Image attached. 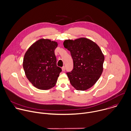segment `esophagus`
I'll return each instance as SVG.
<instances>
[{"label": "esophagus", "mask_w": 131, "mask_h": 131, "mask_svg": "<svg viewBox=\"0 0 131 131\" xmlns=\"http://www.w3.org/2000/svg\"><path fill=\"white\" fill-rule=\"evenodd\" d=\"M62 71H65V66L62 67Z\"/></svg>", "instance_id": "obj_1"}]
</instances>
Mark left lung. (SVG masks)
I'll use <instances>...</instances> for the list:
<instances>
[{"mask_svg":"<svg viewBox=\"0 0 131 131\" xmlns=\"http://www.w3.org/2000/svg\"><path fill=\"white\" fill-rule=\"evenodd\" d=\"M64 47L70 51L73 68L66 73L71 85L78 90L84 91L92 87L103 71L105 57L100 47L85 38L66 40Z\"/></svg>","mask_w":131,"mask_h":131,"instance_id":"8db88e82","label":"left lung"}]
</instances>
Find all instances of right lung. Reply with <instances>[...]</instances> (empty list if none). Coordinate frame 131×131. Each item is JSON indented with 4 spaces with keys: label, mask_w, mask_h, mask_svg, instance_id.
<instances>
[{
    "label": "right lung",
    "mask_w": 131,
    "mask_h": 131,
    "mask_svg": "<svg viewBox=\"0 0 131 131\" xmlns=\"http://www.w3.org/2000/svg\"><path fill=\"white\" fill-rule=\"evenodd\" d=\"M58 43L48 39H40L26 52L23 67L26 78L34 86L41 90L53 87L62 69L57 65L54 49Z\"/></svg>",
    "instance_id": "right-lung-1"
}]
</instances>
